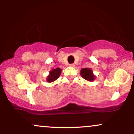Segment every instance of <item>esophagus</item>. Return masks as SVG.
Here are the masks:
<instances>
[{"instance_id": "1", "label": "esophagus", "mask_w": 134, "mask_h": 134, "mask_svg": "<svg viewBox=\"0 0 134 134\" xmlns=\"http://www.w3.org/2000/svg\"><path fill=\"white\" fill-rule=\"evenodd\" d=\"M69 66H70V67H74L75 66V65L74 64H69Z\"/></svg>"}]
</instances>
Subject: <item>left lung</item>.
<instances>
[{"label":"left lung","mask_w":134,"mask_h":134,"mask_svg":"<svg viewBox=\"0 0 134 134\" xmlns=\"http://www.w3.org/2000/svg\"><path fill=\"white\" fill-rule=\"evenodd\" d=\"M81 76L83 79L86 80L90 82H93L94 81L96 76L93 74V70L90 68H83L81 70L80 72Z\"/></svg>","instance_id":"1"}]
</instances>
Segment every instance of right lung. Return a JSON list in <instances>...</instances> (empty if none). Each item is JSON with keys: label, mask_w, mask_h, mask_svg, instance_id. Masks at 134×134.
Masks as SVG:
<instances>
[{"label": "right lung", "mask_w": 134, "mask_h": 134, "mask_svg": "<svg viewBox=\"0 0 134 134\" xmlns=\"http://www.w3.org/2000/svg\"><path fill=\"white\" fill-rule=\"evenodd\" d=\"M62 72V69L60 68H56L52 69L49 72V75L47 77V81L48 82H53L59 77Z\"/></svg>", "instance_id": "obj_1"}]
</instances>
